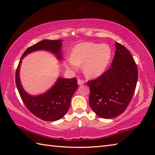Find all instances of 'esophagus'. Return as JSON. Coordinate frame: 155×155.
Returning <instances> with one entry per match:
<instances>
[{
  "instance_id": "34e87169",
  "label": "esophagus",
  "mask_w": 155,
  "mask_h": 155,
  "mask_svg": "<svg viewBox=\"0 0 155 155\" xmlns=\"http://www.w3.org/2000/svg\"><path fill=\"white\" fill-rule=\"evenodd\" d=\"M84 83V81L81 80V79H78V85H82V84H83Z\"/></svg>"
}]
</instances>
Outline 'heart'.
I'll return each mask as SVG.
<instances>
[{
  "label": "heart",
  "mask_w": 155,
  "mask_h": 155,
  "mask_svg": "<svg viewBox=\"0 0 155 155\" xmlns=\"http://www.w3.org/2000/svg\"><path fill=\"white\" fill-rule=\"evenodd\" d=\"M112 51L106 44L83 42L75 46L71 58H66L64 65L72 71H77L83 66V71L87 77L95 78L103 74L109 65Z\"/></svg>",
  "instance_id": "1"
}]
</instances>
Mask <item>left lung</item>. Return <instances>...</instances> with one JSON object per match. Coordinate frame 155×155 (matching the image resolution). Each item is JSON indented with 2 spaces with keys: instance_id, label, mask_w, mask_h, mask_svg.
<instances>
[{
  "instance_id": "left-lung-1",
  "label": "left lung",
  "mask_w": 155,
  "mask_h": 155,
  "mask_svg": "<svg viewBox=\"0 0 155 155\" xmlns=\"http://www.w3.org/2000/svg\"><path fill=\"white\" fill-rule=\"evenodd\" d=\"M110 68L97 79L88 81L89 104L98 117L113 118L126 110L137 86L138 69L130 52L115 42Z\"/></svg>"
}]
</instances>
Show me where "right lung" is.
<instances>
[{"label":"right lung","mask_w":155,"mask_h":155,"mask_svg":"<svg viewBox=\"0 0 155 155\" xmlns=\"http://www.w3.org/2000/svg\"><path fill=\"white\" fill-rule=\"evenodd\" d=\"M62 40H42L31 46L25 51L16 71V84L23 103L31 113L42 120L54 121L61 119L67 113L71 100L78 88L75 78L59 77L53 87L46 93L33 96L26 92L19 77L22 59L28 54L37 51H47L55 54L59 61L62 59Z\"/></svg>","instance_id":"right-lung-1"}]
</instances>
